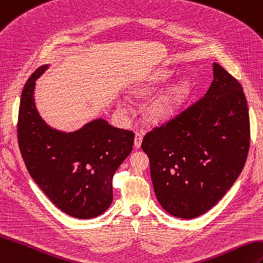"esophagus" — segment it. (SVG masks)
Instances as JSON below:
<instances>
[{
	"label": "esophagus",
	"mask_w": 263,
	"mask_h": 263,
	"mask_svg": "<svg viewBox=\"0 0 263 263\" xmlns=\"http://www.w3.org/2000/svg\"><path fill=\"white\" fill-rule=\"evenodd\" d=\"M142 138L143 137H142L141 133H139V132L136 133V138H134V146H136V148H140V146H141Z\"/></svg>",
	"instance_id": "34e87169"
}]
</instances>
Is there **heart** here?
<instances>
[{
	"instance_id": "heart-1",
	"label": "heart",
	"mask_w": 263,
	"mask_h": 263,
	"mask_svg": "<svg viewBox=\"0 0 263 263\" xmlns=\"http://www.w3.org/2000/svg\"><path fill=\"white\" fill-rule=\"evenodd\" d=\"M170 79L169 72H159V74L150 77L142 85L133 89V95L138 99H145L152 95L161 85ZM189 93V84L186 81H181L173 85L172 87L163 91L161 95L152 101L148 107L149 118L155 121H168L173 119L179 111L182 103L186 100Z\"/></svg>"
}]
</instances>
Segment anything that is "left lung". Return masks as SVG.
<instances>
[{"instance_id":"8db88e82","label":"left lung","mask_w":263,"mask_h":263,"mask_svg":"<svg viewBox=\"0 0 263 263\" xmlns=\"http://www.w3.org/2000/svg\"><path fill=\"white\" fill-rule=\"evenodd\" d=\"M203 97L145 134L152 185L160 205L195 218L216 205L240 176L250 148V119L241 84L214 63Z\"/></svg>"}]
</instances>
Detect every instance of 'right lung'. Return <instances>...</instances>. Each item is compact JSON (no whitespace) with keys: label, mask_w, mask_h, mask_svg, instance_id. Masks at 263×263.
Instances as JSON below:
<instances>
[{"label":"right lung","mask_w":263,"mask_h":263,"mask_svg":"<svg viewBox=\"0 0 263 263\" xmlns=\"http://www.w3.org/2000/svg\"><path fill=\"white\" fill-rule=\"evenodd\" d=\"M41 66L24 85L17 119V142L30 176L47 197L66 214L91 218L113 200L112 180L132 151L134 133L99 119L78 131L51 129L36 111L35 79Z\"/></svg>","instance_id":"right-lung-1"}]
</instances>
